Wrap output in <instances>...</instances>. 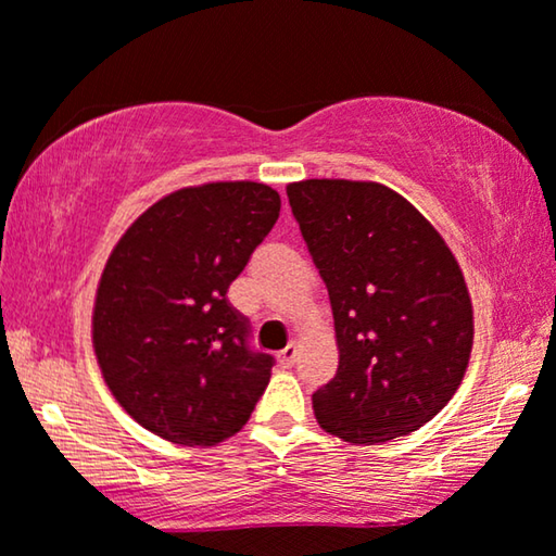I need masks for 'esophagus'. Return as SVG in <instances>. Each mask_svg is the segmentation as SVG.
<instances>
[{
  "label": "esophagus",
  "instance_id": "1",
  "mask_svg": "<svg viewBox=\"0 0 556 556\" xmlns=\"http://www.w3.org/2000/svg\"><path fill=\"white\" fill-rule=\"evenodd\" d=\"M299 359V346L295 344H288L283 352L278 354V362H280V367H293V362Z\"/></svg>",
  "mask_w": 556,
  "mask_h": 556
}]
</instances>
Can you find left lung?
<instances>
[{"instance_id": "1", "label": "left lung", "mask_w": 556, "mask_h": 556, "mask_svg": "<svg viewBox=\"0 0 556 556\" xmlns=\"http://www.w3.org/2000/svg\"><path fill=\"white\" fill-rule=\"evenodd\" d=\"M288 202L329 291L339 369L314 392L331 435L377 445L447 405L473 346V306L451 248L377 181L306 179Z\"/></svg>"}]
</instances>
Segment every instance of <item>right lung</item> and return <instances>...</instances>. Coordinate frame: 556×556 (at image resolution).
Here are the masks:
<instances>
[{"mask_svg": "<svg viewBox=\"0 0 556 556\" xmlns=\"http://www.w3.org/2000/svg\"><path fill=\"white\" fill-rule=\"evenodd\" d=\"M278 215L268 185L187 187L151 204L113 248L93 346L113 397L154 435L223 443L263 397L276 359L250 346V321L227 288Z\"/></svg>", "mask_w": 556, "mask_h": 556, "instance_id": "add662e5", "label": "right lung"}]
</instances>
